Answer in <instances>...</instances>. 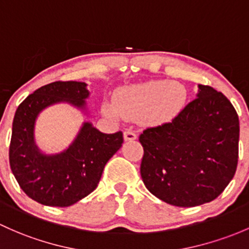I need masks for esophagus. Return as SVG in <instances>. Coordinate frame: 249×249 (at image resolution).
<instances>
[{
    "label": "esophagus",
    "mask_w": 249,
    "mask_h": 249,
    "mask_svg": "<svg viewBox=\"0 0 249 249\" xmlns=\"http://www.w3.org/2000/svg\"><path fill=\"white\" fill-rule=\"evenodd\" d=\"M137 138V135L132 130H125L124 131V140L125 141H135Z\"/></svg>",
    "instance_id": "34e87169"
}]
</instances>
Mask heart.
I'll return each instance as SVG.
<instances>
[{
	"instance_id": "heart-1",
	"label": "heart",
	"mask_w": 249,
	"mask_h": 249,
	"mask_svg": "<svg viewBox=\"0 0 249 249\" xmlns=\"http://www.w3.org/2000/svg\"><path fill=\"white\" fill-rule=\"evenodd\" d=\"M187 89L177 81L150 80L125 86L114 95V103L106 101L103 109L108 117L137 118L149 126L171 122L184 108Z\"/></svg>"
}]
</instances>
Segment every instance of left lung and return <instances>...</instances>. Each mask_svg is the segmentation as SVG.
I'll list each match as a JSON object with an SVG mask.
<instances>
[{"instance_id": "1", "label": "left lung", "mask_w": 249, "mask_h": 249, "mask_svg": "<svg viewBox=\"0 0 249 249\" xmlns=\"http://www.w3.org/2000/svg\"><path fill=\"white\" fill-rule=\"evenodd\" d=\"M239 136L231 103L210 86L198 85L197 98L171 123L141 133L145 187L181 208L216 199L236 172Z\"/></svg>"}]
</instances>
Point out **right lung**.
I'll return each instance as SVG.
<instances>
[{"label": "right lung", "mask_w": 249, "mask_h": 249, "mask_svg": "<svg viewBox=\"0 0 249 249\" xmlns=\"http://www.w3.org/2000/svg\"><path fill=\"white\" fill-rule=\"evenodd\" d=\"M87 83L57 81L28 95L13 120L9 163L21 190L48 206H70L98 186L109 159L123 144V132L104 133L85 122L72 143L57 154H45L36 144L39 113L54 104L67 103L87 114Z\"/></svg>", "instance_id": "add662e5"}]
</instances>
